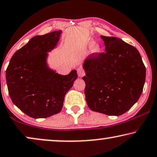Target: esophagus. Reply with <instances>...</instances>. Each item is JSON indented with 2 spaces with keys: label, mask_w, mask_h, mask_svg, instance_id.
Wrapping results in <instances>:
<instances>
[{
  "label": "esophagus",
  "mask_w": 157,
  "mask_h": 157,
  "mask_svg": "<svg viewBox=\"0 0 157 157\" xmlns=\"http://www.w3.org/2000/svg\"><path fill=\"white\" fill-rule=\"evenodd\" d=\"M77 71H78V74L79 77H82L83 75H85V72L82 69H81V68H78V69L77 70Z\"/></svg>",
  "instance_id": "34e87169"
}]
</instances>
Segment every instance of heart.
<instances>
[{
    "label": "heart",
    "mask_w": 157,
    "mask_h": 157,
    "mask_svg": "<svg viewBox=\"0 0 157 157\" xmlns=\"http://www.w3.org/2000/svg\"><path fill=\"white\" fill-rule=\"evenodd\" d=\"M95 45V43H94V42L93 41V40H91L90 42V43H89V47L90 48H94V51H98L99 50V48H98V45H96L95 46H94V45Z\"/></svg>",
    "instance_id": "1"
}]
</instances>
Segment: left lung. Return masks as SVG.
Wrapping results in <instances>:
<instances>
[{"instance_id": "1", "label": "left lung", "mask_w": 157, "mask_h": 157, "mask_svg": "<svg viewBox=\"0 0 157 157\" xmlns=\"http://www.w3.org/2000/svg\"><path fill=\"white\" fill-rule=\"evenodd\" d=\"M105 52L86 58L85 94L92 111L119 116L130 109L143 91L146 67L134 46L118 37L101 36Z\"/></svg>"}]
</instances>
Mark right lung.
<instances>
[{
    "label": "right lung",
    "instance_id": "right-lung-1",
    "mask_svg": "<svg viewBox=\"0 0 157 157\" xmlns=\"http://www.w3.org/2000/svg\"><path fill=\"white\" fill-rule=\"evenodd\" d=\"M61 31L37 35L17 50L6 72L13 102L28 116L45 118L59 113L68 90L78 78L76 70L61 75L46 64L47 52L59 40Z\"/></svg>",
    "mask_w": 157,
    "mask_h": 157
}]
</instances>
